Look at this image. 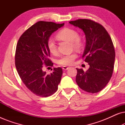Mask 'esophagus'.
I'll return each instance as SVG.
<instances>
[{
	"instance_id": "esophagus-1",
	"label": "esophagus",
	"mask_w": 125,
	"mask_h": 125,
	"mask_svg": "<svg viewBox=\"0 0 125 125\" xmlns=\"http://www.w3.org/2000/svg\"><path fill=\"white\" fill-rule=\"evenodd\" d=\"M62 69L64 70H68V69H69V67H68V66H63Z\"/></svg>"
}]
</instances>
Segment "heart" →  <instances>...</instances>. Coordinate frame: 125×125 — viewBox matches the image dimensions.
Returning <instances> with one entry per match:
<instances>
[{
	"label": "heart",
	"mask_w": 125,
	"mask_h": 125,
	"mask_svg": "<svg viewBox=\"0 0 125 125\" xmlns=\"http://www.w3.org/2000/svg\"><path fill=\"white\" fill-rule=\"evenodd\" d=\"M76 30L72 28H65L58 32L56 35L57 39L71 42L72 47L76 49H80L83 47V41L79 36ZM47 48L49 52L53 54L57 53V45L52 40H49L47 42ZM77 58V54L74 53L62 56L58 60V63L63 65H71L74 63Z\"/></svg>",
	"instance_id": "heart-1"
}]
</instances>
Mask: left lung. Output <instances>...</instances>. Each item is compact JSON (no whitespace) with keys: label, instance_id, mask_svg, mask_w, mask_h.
Masks as SVG:
<instances>
[{"label":"left lung","instance_id":"obj_1","mask_svg":"<svg viewBox=\"0 0 125 125\" xmlns=\"http://www.w3.org/2000/svg\"><path fill=\"white\" fill-rule=\"evenodd\" d=\"M69 23L83 31L86 45L83 57L89 65L86 72L78 69L76 81L88 93H98L110 81L114 69L115 50L112 39L102 25L89 19H78Z\"/></svg>","mask_w":125,"mask_h":125}]
</instances>
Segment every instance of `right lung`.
<instances>
[{"instance_id":"1","label":"right lung","mask_w":125,"mask_h":125,"mask_svg":"<svg viewBox=\"0 0 125 125\" xmlns=\"http://www.w3.org/2000/svg\"><path fill=\"white\" fill-rule=\"evenodd\" d=\"M64 23L40 21L24 32L19 39L15 52V66L20 78L31 92L47 97L57 90L62 70L54 68L50 74L42 71L43 65L53 66L49 59L47 42L51 35Z\"/></svg>"}]
</instances>
